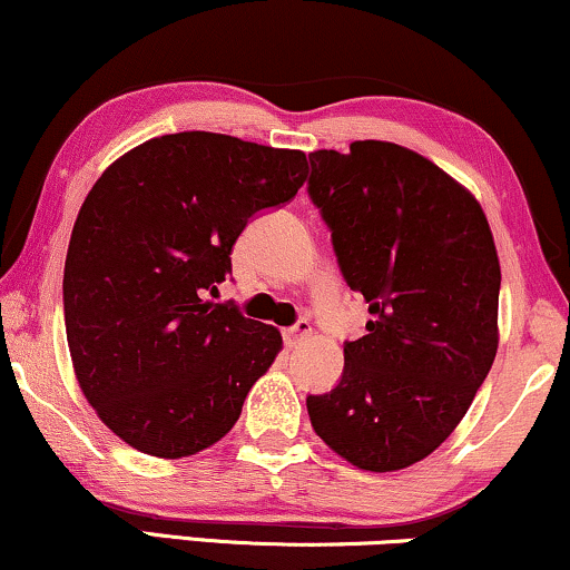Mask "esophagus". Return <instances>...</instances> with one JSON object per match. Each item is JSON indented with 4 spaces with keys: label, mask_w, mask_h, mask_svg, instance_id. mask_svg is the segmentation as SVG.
Instances as JSON below:
<instances>
[{
    "label": "esophagus",
    "mask_w": 570,
    "mask_h": 570,
    "mask_svg": "<svg viewBox=\"0 0 570 570\" xmlns=\"http://www.w3.org/2000/svg\"><path fill=\"white\" fill-rule=\"evenodd\" d=\"M309 334H313L309 323H297V326H294V328H286L284 331V344L289 350H294V347H299V344L305 342V338H309Z\"/></svg>",
    "instance_id": "esophagus-1"
}]
</instances>
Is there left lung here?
Returning <instances> with one entry per match:
<instances>
[{
    "label": "left lung",
    "mask_w": 570,
    "mask_h": 570,
    "mask_svg": "<svg viewBox=\"0 0 570 570\" xmlns=\"http://www.w3.org/2000/svg\"><path fill=\"white\" fill-rule=\"evenodd\" d=\"M309 165L338 268L371 313L336 389L307 397L309 423L360 471H402L455 431L494 363L492 228L463 184L400 144L318 149Z\"/></svg>",
    "instance_id": "8db88e82"
}]
</instances>
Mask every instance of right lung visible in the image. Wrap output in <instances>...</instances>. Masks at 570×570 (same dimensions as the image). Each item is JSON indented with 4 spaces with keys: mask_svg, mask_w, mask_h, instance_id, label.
<instances>
[{
    "mask_svg": "<svg viewBox=\"0 0 570 570\" xmlns=\"http://www.w3.org/2000/svg\"><path fill=\"white\" fill-rule=\"evenodd\" d=\"M305 181L299 149L184 131L139 144L91 186L65 257V331L83 397L128 446L189 458L239 421L284 342L205 297L252 215Z\"/></svg>",
    "mask_w": 570,
    "mask_h": 570,
    "instance_id": "right-lung-1",
    "label": "right lung"
}]
</instances>
